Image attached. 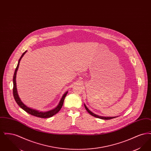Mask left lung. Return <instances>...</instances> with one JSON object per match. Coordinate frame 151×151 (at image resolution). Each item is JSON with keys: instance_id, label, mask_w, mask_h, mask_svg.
Returning <instances> with one entry per match:
<instances>
[{"instance_id": "1", "label": "left lung", "mask_w": 151, "mask_h": 151, "mask_svg": "<svg viewBox=\"0 0 151 151\" xmlns=\"http://www.w3.org/2000/svg\"><path fill=\"white\" fill-rule=\"evenodd\" d=\"M84 107L86 108V111L91 114V115L93 116L94 117H96V118H100V119H105V120H108V119H113V118H116L117 116H99V115H97V114H94L93 113H92L91 110H89L88 109V108H87L86 106V105L84 104Z\"/></svg>"}]
</instances>
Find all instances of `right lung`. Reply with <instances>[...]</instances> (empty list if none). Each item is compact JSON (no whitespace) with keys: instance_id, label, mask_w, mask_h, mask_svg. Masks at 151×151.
<instances>
[{"instance_id":"add662e5","label":"right lung","mask_w":151,"mask_h":151,"mask_svg":"<svg viewBox=\"0 0 151 151\" xmlns=\"http://www.w3.org/2000/svg\"><path fill=\"white\" fill-rule=\"evenodd\" d=\"M27 51H25L22 54V57L19 59V62H18V64L16 68V70L14 71V78H13V83H14V88H13V94H14V100L16 101V103L18 104V105L24 111H25L27 113H29L31 115L35 116L37 117H40L41 118H50L52 116L55 115V114H57V113L59 112V111L60 110V109L62 107L63 104V102L65 100V97L67 95V94L68 93V91L66 92L62 96L61 100L60 101L58 105L56 108L52 110H51L50 111H40L34 109H32V108H29L27 106H26L20 100L19 94L17 91V88H16V73L17 71L19 66V63L20 62V60L22 59V57L24 55V54L27 52Z\"/></svg>"}]
</instances>
